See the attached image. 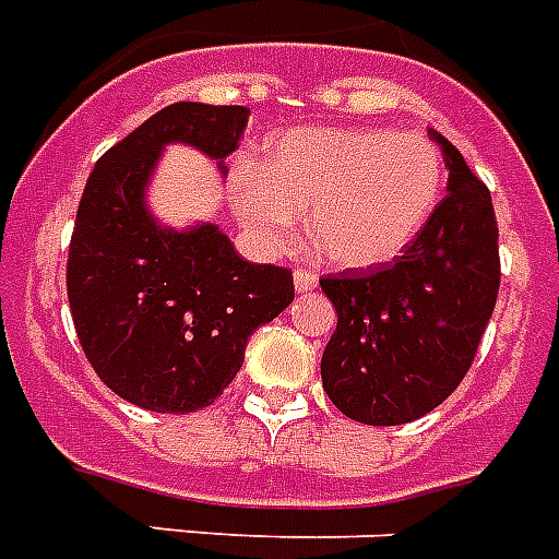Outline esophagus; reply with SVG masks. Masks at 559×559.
<instances>
[{
	"mask_svg": "<svg viewBox=\"0 0 559 559\" xmlns=\"http://www.w3.org/2000/svg\"><path fill=\"white\" fill-rule=\"evenodd\" d=\"M293 281H296L298 293H310V289H316V284H319V275L310 270H296Z\"/></svg>",
	"mask_w": 559,
	"mask_h": 559,
	"instance_id": "1",
	"label": "esophagus"
}]
</instances>
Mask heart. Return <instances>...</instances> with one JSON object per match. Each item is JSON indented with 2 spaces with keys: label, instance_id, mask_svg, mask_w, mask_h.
Masks as SVG:
<instances>
[{
  "label": "heart",
  "instance_id": "b5f03b06",
  "mask_svg": "<svg viewBox=\"0 0 559 559\" xmlns=\"http://www.w3.org/2000/svg\"><path fill=\"white\" fill-rule=\"evenodd\" d=\"M443 156L424 135L377 127H298L266 144L261 165L240 162L228 200L266 252L296 240L307 214L310 243L336 266L394 261L432 219Z\"/></svg>",
  "mask_w": 559,
  "mask_h": 559
}]
</instances>
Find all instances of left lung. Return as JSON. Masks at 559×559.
Instances as JSON below:
<instances>
[{"label": "left lung", "instance_id": "1", "mask_svg": "<svg viewBox=\"0 0 559 559\" xmlns=\"http://www.w3.org/2000/svg\"><path fill=\"white\" fill-rule=\"evenodd\" d=\"M450 193L394 263L319 278L336 307L322 385L342 415L408 424L441 406L476 359L499 296V226L490 191L441 133Z\"/></svg>", "mask_w": 559, "mask_h": 559}]
</instances>
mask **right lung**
Here are the masks:
<instances>
[{"instance_id": "right-lung-1", "label": "right lung", "mask_w": 559, "mask_h": 559, "mask_svg": "<svg viewBox=\"0 0 559 559\" xmlns=\"http://www.w3.org/2000/svg\"><path fill=\"white\" fill-rule=\"evenodd\" d=\"M249 109L179 100L109 147L74 217L66 289L81 348L107 389L133 406L186 415L235 380L246 342L296 298L293 272L249 263L217 226L170 231L144 209L168 142L223 168Z\"/></svg>"}]
</instances>
